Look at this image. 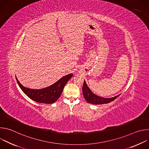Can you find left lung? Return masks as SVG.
Segmentation results:
<instances>
[{"label":"left lung","mask_w":149,"mask_h":149,"mask_svg":"<svg viewBox=\"0 0 149 149\" xmlns=\"http://www.w3.org/2000/svg\"><path fill=\"white\" fill-rule=\"evenodd\" d=\"M82 93H83L84 97L85 99H86V100L90 104H107L113 101L120 95H118L116 97L109 98H103V97L97 96L94 94H93V93L90 90V89L87 86V85L85 81H84V84H83Z\"/></svg>","instance_id":"obj_1"}]
</instances>
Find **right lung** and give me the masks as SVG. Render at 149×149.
Wrapping results in <instances>:
<instances>
[{
    "instance_id": "1",
    "label": "right lung",
    "mask_w": 149,
    "mask_h": 149,
    "mask_svg": "<svg viewBox=\"0 0 149 149\" xmlns=\"http://www.w3.org/2000/svg\"><path fill=\"white\" fill-rule=\"evenodd\" d=\"M72 75V74L65 75L51 86L40 90H33L26 88L19 82L16 77V79L21 90L31 99L40 103L52 104L55 102L59 98L65 84Z\"/></svg>"
}]
</instances>
